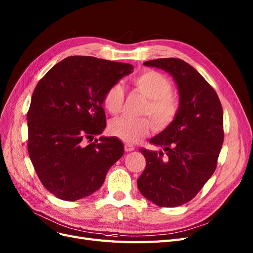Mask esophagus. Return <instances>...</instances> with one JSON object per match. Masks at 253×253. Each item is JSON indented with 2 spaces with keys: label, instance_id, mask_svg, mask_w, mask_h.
<instances>
[{
  "label": "esophagus",
  "instance_id": "1",
  "mask_svg": "<svg viewBox=\"0 0 253 253\" xmlns=\"http://www.w3.org/2000/svg\"><path fill=\"white\" fill-rule=\"evenodd\" d=\"M125 150H126V152H132L135 150V146L132 144L126 143V144H125Z\"/></svg>",
  "mask_w": 253,
  "mask_h": 253
}]
</instances>
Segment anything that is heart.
<instances>
[{"instance_id": "b5f03b06", "label": "heart", "mask_w": 253, "mask_h": 253, "mask_svg": "<svg viewBox=\"0 0 253 253\" xmlns=\"http://www.w3.org/2000/svg\"><path fill=\"white\" fill-rule=\"evenodd\" d=\"M133 88L146 97L141 113L151 116L157 129L169 126L179 112V98L170 92L171 84L161 73L147 70L130 78ZM125 101L123 85L115 84L104 93L103 106L111 114L120 112ZM152 124L147 117H120L110 125V133L126 143H136L150 133Z\"/></svg>"}]
</instances>
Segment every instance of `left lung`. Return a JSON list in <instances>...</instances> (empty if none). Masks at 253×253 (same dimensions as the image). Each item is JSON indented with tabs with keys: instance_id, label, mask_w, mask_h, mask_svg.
<instances>
[{
	"instance_id": "8db88e82",
	"label": "left lung",
	"mask_w": 253,
	"mask_h": 253,
	"mask_svg": "<svg viewBox=\"0 0 253 253\" xmlns=\"http://www.w3.org/2000/svg\"><path fill=\"white\" fill-rule=\"evenodd\" d=\"M169 72L176 82L180 107L172 124L150 142L165 152L140 149L146 165L137 180L140 193L161 207L194 199L215 170L224 141L223 109L212 86L179 58L143 63Z\"/></svg>"
}]
</instances>
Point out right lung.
Returning a JSON list of instances; mask_svg holds the SVG:
<instances>
[{
	"instance_id": "obj_1",
	"label": "right lung",
	"mask_w": 253,
	"mask_h": 253,
	"mask_svg": "<svg viewBox=\"0 0 253 253\" xmlns=\"http://www.w3.org/2000/svg\"><path fill=\"white\" fill-rule=\"evenodd\" d=\"M129 64L92 56H69L46 73L33 91L28 120V153L42 184L65 201L88 197L101 187L110 168L124 155L106 127L104 93Z\"/></svg>"
}]
</instances>
